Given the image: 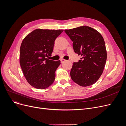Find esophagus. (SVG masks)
Instances as JSON below:
<instances>
[{"label": "esophagus", "mask_w": 126, "mask_h": 126, "mask_svg": "<svg viewBox=\"0 0 126 126\" xmlns=\"http://www.w3.org/2000/svg\"><path fill=\"white\" fill-rule=\"evenodd\" d=\"M65 61H66V60H64V59H60V62H61V63H63L64 62H65Z\"/></svg>", "instance_id": "obj_1"}]
</instances>
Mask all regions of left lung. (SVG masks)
<instances>
[{
	"label": "left lung",
	"instance_id": "8db88e82",
	"mask_svg": "<svg viewBox=\"0 0 126 126\" xmlns=\"http://www.w3.org/2000/svg\"><path fill=\"white\" fill-rule=\"evenodd\" d=\"M64 32L73 42L75 52L81 55L77 63H74L70 77L82 87L93 85L102 74L107 60V51L101 34L88 26H83Z\"/></svg>",
	"mask_w": 126,
	"mask_h": 126
}]
</instances>
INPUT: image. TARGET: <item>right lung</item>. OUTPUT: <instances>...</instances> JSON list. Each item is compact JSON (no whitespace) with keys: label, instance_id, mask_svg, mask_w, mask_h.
<instances>
[{"label":"right lung","instance_id":"1","mask_svg":"<svg viewBox=\"0 0 126 126\" xmlns=\"http://www.w3.org/2000/svg\"><path fill=\"white\" fill-rule=\"evenodd\" d=\"M63 30L37 29L22 40L20 48V64L27 81L32 87L44 89L54 82L55 71L60 61L49 60L55 41Z\"/></svg>","mask_w":126,"mask_h":126}]
</instances>
